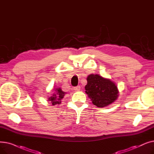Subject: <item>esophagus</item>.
Listing matches in <instances>:
<instances>
[{
    "instance_id": "obj_1",
    "label": "esophagus",
    "mask_w": 154,
    "mask_h": 154,
    "mask_svg": "<svg viewBox=\"0 0 154 154\" xmlns=\"http://www.w3.org/2000/svg\"><path fill=\"white\" fill-rule=\"evenodd\" d=\"M74 90L75 91H79L80 90V86H76L74 88Z\"/></svg>"
}]
</instances>
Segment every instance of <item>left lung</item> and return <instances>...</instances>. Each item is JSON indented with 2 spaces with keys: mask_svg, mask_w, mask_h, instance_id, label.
I'll list each match as a JSON object with an SVG mask.
<instances>
[{
  "mask_svg": "<svg viewBox=\"0 0 154 154\" xmlns=\"http://www.w3.org/2000/svg\"><path fill=\"white\" fill-rule=\"evenodd\" d=\"M87 80L85 93L97 107H106L117 99V87L110 79H105L98 74H91L87 77Z\"/></svg>",
  "mask_w": 154,
  "mask_h": 154,
  "instance_id": "obj_1",
  "label": "left lung"
}]
</instances>
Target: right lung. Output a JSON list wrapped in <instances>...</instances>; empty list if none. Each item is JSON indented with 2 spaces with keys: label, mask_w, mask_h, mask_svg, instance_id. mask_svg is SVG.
<instances>
[{
  "label": "right lung",
  "mask_w": 154,
  "mask_h": 154,
  "mask_svg": "<svg viewBox=\"0 0 154 154\" xmlns=\"http://www.w3.org/2000/svg\"><path fill=\"white\" fill-rule=\"evenodd\" d=\"M66 93L63 92L60 88H56L52 91L51 96L48 97V101H50L53 106L56 104L61 103V100L63 98V97Z\"/></svg>",
  "instance_id": "add662e5"
}]
</instances>
